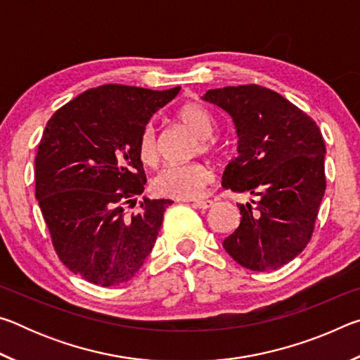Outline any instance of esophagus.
<instances>
[{
  "instance_id": "34e87169",
  "label": "esophagus",
  "mask_w": 360,
  "mask_h": 360,
  "mask_svg": "<svg viewBox=\"0 0 360 360\" xmlns=\"http://www.w3.org/2000/svg\"><path fill=\"white\" fill-rule=\"evenodd\" d=\"M193 206H197V208L200 210H208L212 206V200H193V202H191Z\"/></svg>"
}]
</instances>
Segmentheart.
Masks as SVG:
<instances>
[{"instance_id": "obj_1", "label": "heart", "mask_w": 360, "mask_h": 360, "mask_svg": "<svg viewBox=\"0 0 360 360\" xmlns=\"http://www.w3.org/2000/svg\"><path fill=\"white\" fill-rule=\"evenodd\" d=\"M179 124L200 139V149L214 152L216 144L211 141L214 131V119L205 106L198 103H187L176 112ZM136 154L139 162L146 167H155L158 162V144L154 125H146L138 136ZM212 181L211 168L202 162H192L187 165H168L162 168L154 178V191L163 197L195 198L205 192Z\"/></svg>"}]
</instances>
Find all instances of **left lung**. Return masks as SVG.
Here are the masks:
<instances>
[{
  "label": "left lung",
  "mask_w": 360,
  "mask_h": 360,
  "mask_svg": "<svg viewBox=\"0 0 360 360\" xmlns=\"http://www.w3.org/2000/svg\"><path fill=\"white\" fill-rule=\"evenodd\" d=\"M203 100L230 115L238 136L222 187L255 197L238 205L241 222L222 246L248 270H276L311 240L326 192L322 133L300 108L262 85L212 89Z\"/></svg>",
  "instance_id": "1"
}]
</instances>
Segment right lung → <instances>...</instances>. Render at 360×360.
<instances>
[{
    "instance_id": "right-lung-1",
    "label": "right lung",
    "mask_w": 360,
    "mask_h": 360,
    "mask_svg": "<svg viewBox=\"0 0 360 360\" xmlns=\"http://www.w3.org/2000/svg\"><path fill=\"white\" fill-rule=\"evenodd\" d=\"M178 94L106 84L47 122L34 158L36 198L58 259L85 281L127 283L154 248L172 200L144 198L131 214L124 205L144 192L139 133Z\"/></svg>"
}]
</instances>
